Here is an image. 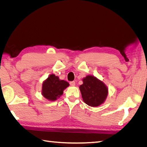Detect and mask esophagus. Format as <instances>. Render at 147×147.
<instances>
[{
	"label": "esophagus",
	"instance_id": "obj_1",
	"mask_svg": "<svg viewBox=\"0 0 147 147\" xmlns=\"http://www.w3.org/2000/svg\"><path fill=\"white\" fill-rule=\"evenodd\" d=\"M70 85L71 86H75V82H70Z\"/></svg>",
	"mask_w": 147,
	"mask_h": 147
}]
</instances>
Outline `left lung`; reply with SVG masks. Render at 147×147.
Masks as SVG:
<instances>
[{
    "label": "left lung",
    "instance_id": "left-lung-1",
    "mask_svg": "<svg viewBox=\"0 0 147 147\" xmlns=\"http://www.w3.org/2000/svg\"><path fill=\"white\" fill-rule=\"evenodd\" d=\"M83 82L80 86V90L84 103L91 107H97L104 103L108 95V89L105 84L91 75L84 78Z\"/></svg>",
    "mask_w": 147,
    "mask_h": 147
}]
</instances>
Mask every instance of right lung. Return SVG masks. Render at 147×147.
I'll use <instances>...</instances> for the list:
<instances>
[{"label":"right lung","instance_id":"obj_1","mask_svg":"<svg viewBox=\"0 0 147 147\" xmlns=\"http://www.w3.org/2000/svg\"><path fill=\"white\" fill-rule=\"evenodd\" d=\"M69 86L68 82L61 80L59 77L51 74L42 84V94L49 100H56L63 94V91Z\"/></svg>","mask_w":147,"mask_h":147}]
</instances>
